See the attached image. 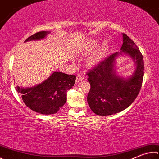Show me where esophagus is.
<instances>
[{
    "label": "esophagus",
    "mask_w": 159,
    "mask_h": 159,
    "mask_svg": "<svg viewBox=\"0 0 159 159\" xmlns=\"http://www.w3.org/2000/svg\"><path fill=\"white\" fill-rule=\"evenodd\" d=\"M85 79V77L84 76V75L83 74H78L77 76H76V83H79L80 81H81V80H83Z\"/></svg>",
    "instance_id": "obj_1"
}]
</instances>
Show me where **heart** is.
<instances>
[{
    "instance_id": "1",
    "label": "heart",
    "mask_w": 159,
    "mask_h": 159,
    "mask_svg": "<svg viewBox=\"0 0 159 159\" xmlns=\"http://www.w3.org/2000/svg\"><path fill=\"white\" fill-rule=\"evenodd\" d=\"M97 46V42L95 41V40H93V41H91L89 42V44L88 45V48L89 50H92L96 47ZM109 47V42L107 40L103 42L102 45L100 46V47L99 48V49L97 51V52H95V53L93 55V56H91L89 58L88 60L87 63L88 65L89 66H92L96 65L97 63L100 62L102 60L103 57L105 56V55L107 52L108 49Z\"/></svg>"
}]
</instances>
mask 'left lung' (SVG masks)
Here are the masks:
<instances>
[{
  "mask_svg": "<svg viewBox=\"0 0 159 159\" xmlns=\"http://www.w3.org/2000/svg\"><path fill=\"white\" fill-rule=\"evenodd\" d=\"M123 44L120 53L131 56L136 64V70L129 79L115 75L114 62L120 53H115L103 60L88 71V80L90 89L88 94L89 108L98 115H111L128 108L136 99L144 76V60L135 42L123 33Z\"/></svg>",
  "mask_w": 159,
  "mask_h": 159,
  "instance_id": "obj_1",
  "label": "left lung"
}]
</instances>
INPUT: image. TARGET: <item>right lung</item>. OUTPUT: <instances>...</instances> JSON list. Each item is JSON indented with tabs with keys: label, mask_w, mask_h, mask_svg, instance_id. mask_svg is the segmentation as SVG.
<instances>
[{
	"label": "right lung",
	"mask_w": 159,
	"mask_h": 159,
	"mask_svg": "<svg viewBox=\"0 0 159 159\" xmlns=\"http://www.w3.org/2000/svg\"><path fill=\"white\" fill-rule=\"evenodd\" d=\"M49 33L40 31L28 37L25 42L44 38ZM76 76L55 71L44 82L34 87L16 89L22 94V100L32 111L44 115L54 114L67 101V92L73 87Z\"/></svg>",
	"instance_id": "add662e5"
}]
</instances>
